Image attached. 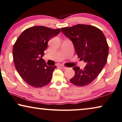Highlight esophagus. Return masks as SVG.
I'll return each instance as SVG.
<instances>
[{"instance_id": "34e87169", "label": "esophagus", "mask_w": 122, "mask_h": 122, "mask_svg": "<svg viewBox=\"0 0 122 122\" xmlns=\"http://www.w3.org/2000/svg\"><path fill=\"white\" fill-rule=\"evenodd\" d=\"M61 68L63 70V71H65V70H66V69H67V68L66 67H65V66H61Z\"/></svg>"}]
</instances>
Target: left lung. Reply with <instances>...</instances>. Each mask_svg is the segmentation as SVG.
<instances>
[{
    "label": "left lung",
    "mask_w": 122,
    "mask_h": 122,
    "mask_svg": "<svg viewBox=\"0 0 122 122\" xmlns=\"http://www.w3.org/2000/svg\"><path fill=\"white\" fill-rule=\"evenodd\" d=\"M62 33L72 41L78 58L86 63L83 69L73 68L75 75L71 82L77 86L89 84L97 77L107 61L109 48L104 34L95 26L77 24L62 28Z\"/></svg>",
    "instance_id": "1"
}]
</instances>
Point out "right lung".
<instances>
[{"label":"right lung","instance_id":"1","mask_svg":"<svg viewBox=\"0 0 122 122\" xmlns=\"http://www.w3.org/2000/svg\"><path fill=\"white\" fill-rule=\"evenodd\" d=\"M60 29L36 26L25 30L13 49L15 66L23 79L30 86L39 88L51 79L56 66L46 65L42 57L50 39L59 34Z\"/></svg>","mask_w":122,"mask_h":122}]
</instances>
